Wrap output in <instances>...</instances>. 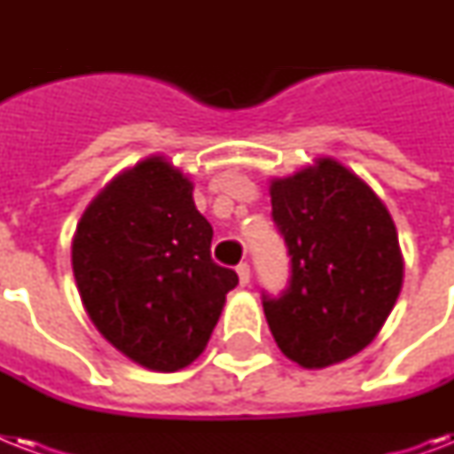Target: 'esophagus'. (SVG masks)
<instances>
[{"instance_id": "34e87169", "label": "esophagus", "mask_w": 454, "mask_h": 454, "mask_svg": "<svg viewBox=\"0 0 454 454\" xmlns=\"http://www.w3.org/2000/svg\"><path fill=\"white\" fill-rule=\"evenodd\" d=\"M235 270H238V278H240V285H247L249 283V263L242 262L235 266Z\"/></svg>"}]
</instances>
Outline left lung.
Returning a JSON list of instances; mask_svg holds the SVG:
<instances>
[{"label": "left lung", "mask_w": 454, "mask_h": 454, "mask_svg": "<svg viewBox=\"0 0 454 454\" xmlns=\"http://www.w3.org/2000/svg\"><path fill=\"white\" fill-rule=\"evenodd\" d=\"M290 283L262 294L276 344L301 367H327L365 348L394 309L403 256L391 214L356 174L325 157L270 184Z\"/></svg>", "instance_id": "1"}]
</instances>
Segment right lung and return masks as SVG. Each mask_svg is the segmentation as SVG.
Returning a JSON list of instances; mask_svg holds the SVG:
<instances>
[{
	"mask_svg": "<svg viewBox=\"0 0 454 454\" xmlns=\"http://www.w3.org/2000/svg\"><path fill=\"white\" fill-rule=\"evenodd\" d=\"M192 184L162 157L124 171L87 207L73 270L91 323L134 363L176 372L205 351L238 273L212 259Z\"/></svg>",
	"mask_w": 454,
	"mask_h": 454,
	"instance_id": "add662e5",
	"label": "right lung"
}]
</instances>
